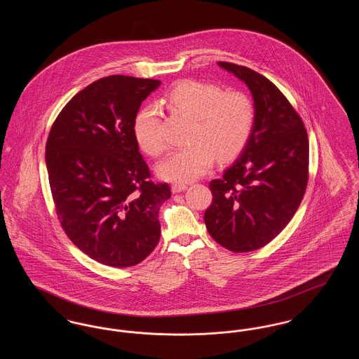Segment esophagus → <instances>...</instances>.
<instances>
[{
    "instance_id": "obj_1",
    "label": "esophagus",
    "mask_w": 359,
    "mask_h": 359,
    "mask_svg": "<svg viewBox=\"0 0 359 359\" xmlns=\"http://www.w3.org/2000/svg\"><path fill=\"white\" fill-rule=\"evenodd\" d=\"M171 188L173 194H177V192H182V191H186L187 186H186V184H182V183H175V184H172Z\"/></svg>"
}]
</instances>
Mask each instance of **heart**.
I'll list each match as a JSON object with an SVG mask.
<instances>
[{
	"label": "heart",
	"instance_id": "b5f03b06",
	"mask_svg": "<svg viewBox=\"0 0 359 359\" xmlns=\"http://www.w3.org/2000/svg\"><path fill=\"white\" fill-rule=\"evenodd\" d=\"M165 101L194 123L188 138L192 144L172 152L157 165L163 179L177 183L196 180L212 167L215 157L219 161L237 157L252 136L256 107L242 91H223L221 86L189 79L175 86ZM133 130L144 152L160 156L167 149L157 106L149 104L138 111Z\"/></svg>",
	"mask_w": 359,
	"mask_h": 359
}]
</instances>
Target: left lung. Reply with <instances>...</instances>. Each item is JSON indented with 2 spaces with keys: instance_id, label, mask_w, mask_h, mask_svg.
<instances>
[{
  "instance_id": "1",
  "label": "left lung",
  "mask_w": 359,
  "mask_h": 359,
  "mask_svg": "<svg viewBox=\"0 0 359 359\" xmlns=\"http://www.w3.org/2000/svg\"><path fill=\"white\" fill-rule=\"evenodd\" d=\"M252 91L256 122L246 147L221 179L210 182L205 227L234 253L268 245L290 223L308 183L307 130L287 97L255 69L219 62Z\"/></svg>"
}]
</instances>
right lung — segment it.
Instances as JSON below:
<instances>
[{"mask_svg": "<svg viewBox=\"0 0 359 359\" xmlns=\"http://www.w3.org/2000/svg\"><path fill=\"white\" fill-rule=\"evenodd\" d=\"M160 81L110 75L69 100L52 123L46 164L57 219L71 242L107 266L154 252L158 210L171 198L138 152L135 120Z\"/></svg>", "mask_w": 359, "mask_h": 359, "instance_id": "obj_1", "label": "right lung"}]
</instances>
